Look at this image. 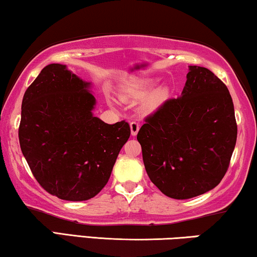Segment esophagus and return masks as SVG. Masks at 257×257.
<instances>
[{
    "label": "esophagus",
    "instance_id": "obj_1",
    "mask_svg": "<svg viewBox=\"0 0 257 257\" xmlns=\"http://www.w3.org/2000/svg\"><path fill=\"white\" fill-rule=\"evenodd\" d=\"M140 130V123L136 121H133L130 122V132H132V135L133 136H136L137 133H139Z\"/></svg>",
    "mask_w": 257,
    "mask_h": 257
}]
</instances>
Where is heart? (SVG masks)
Instances as JSON below:
<instances>
[{
  "label": "heart",
  "mask_w": 257,
  "mask_h": 257,
  "mask_svg": "<svg viewBox=\"0 0 257 257\" xmlns=\"http://www.w3.org/2000/svg\"><path fill=\"white\" fill-rule=\"evenodd\" d=\"M156 78H145L122 87L120 97L122 100L129 102H139L146 98L143 101V109L145 112H153L159 108L167 99L168 91L166 87H159L150 93L153 87L157 85Z\"/></svg>",
  "instance_id": "b5f03b06"
}]
</instances>
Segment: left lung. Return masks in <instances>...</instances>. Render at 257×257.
Returning a JSON list of instances; mask_svg holds the SVG:
<instances>
[{"label":"left lung","instance_id":"obj_1","mask_svg":"<svg viewBox=\"0 0 257 257\" xmlns=\"http://www.w3.org/2000/svg\"><path fill=\"white\" fill-rule=\"evenodd\" d=\"M234 106L227 87L209 69L188 66L180 98L145 120L137 141L145 171L164 195L196 197L219 185L234 151Z\"/></svg>","mask_w":257,"mask_h":257}]
</instances>
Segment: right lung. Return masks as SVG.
<instances>
[{
	"instance_id": "add662e5",
	"label": "right lung",
	"mask_w": 257,
	"mask_h": 257,
	"mask_svg": "<svg viewBox=\"0 0 257 257\" xmlns=\"http://www.w3.org/2000/svg\"><path fill=\"white\" fill-rule=\"evenodd\" d=\"M91 89L66 64L52 63L23 97V156L40 186L64 201L90 200L104 188L130 136L125 121L108 124L93 115Z\"/></svg>"
}]
</instances>
